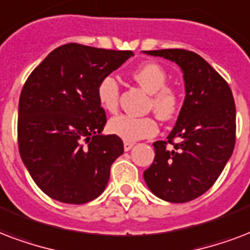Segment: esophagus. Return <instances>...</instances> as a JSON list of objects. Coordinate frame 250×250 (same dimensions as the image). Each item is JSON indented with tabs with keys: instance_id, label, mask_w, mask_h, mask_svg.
Masks as SVG:
<instances>
[{
	"instance_id": "1",
	"label": "esophagus",
	"mask_w": 250,
	"mask_h": 250,
	"mask_svg": "<svg viewBox=\"0 0 250 250\" xmlns=\"http://www.w3.org/2000/svg\"><path fill=\"white\" fill-rule=\"evenodd\" d=\"M133 146H134V143L133 142H124V150H125V151H130L131 148H133Z\"/></svg>"
}]
</instances>
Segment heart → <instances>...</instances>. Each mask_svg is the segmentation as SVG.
<instances>
[{
	"instance_id": "1",
	"label": "heart",
	"mask_w": 250,
	"mask_h": 250,
	"mask_svg": "<svg viewBox=\"0 0 250 250\" xmlns=\"http://www.w3.org/2000/svg\"><path fill=\"white\" fill-rule=\"evenodd\" d=\"M133 79L143 90L151 94V107L160 119L169 120L179 111L180 98L177 91L167 86L168 75L163 67L154 62L143 63L133 71ZM99 104L104 111L116 113L119 109L120 84L112 75L102 78L96 88ZM112 134L125 142L152 137L158 133V123L151 116L134 117L129 115L116 116L108 124Z\"/></svg>"
}]
</instances>
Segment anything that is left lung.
Instances as JSON below:
<instances>
[{
  "mask_svg": "<svg viewBox=\"0 0 250 250\" xmlns=\"http://www.w3.org/2000/svg\"><path fill=\"white\" fill-rule=\"evenodd\" d=\"M179 65L185 99L167 142L156 141L155 159L143 172L148 189L167 202H188L208 191L235 147L236 108L227 82L208 61L185 49L143 51Z\"/></svg>",
  "mask_w": 250,
  "mask_h": 250,
  "instance_id": "obj_1",
  "label": "left lung"
}]
</instances>
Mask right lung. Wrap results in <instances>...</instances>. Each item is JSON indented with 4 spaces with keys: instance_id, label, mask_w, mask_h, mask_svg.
Segmentation results:
<instances>
[{
    "instance_id": "1",
    "label": "right lung",
    "mask_w": 250,
    "mask_h": 250,
    "mask_svg": "<svg viewBox=\"0 0 250 250\" xmlns=\"http://www.w3.org/2000/svg\"><path fill=\"white\" fill-rule=\"evenodd\" d=\"M131 51L77 42L52 51L23 86L18 108L19 154L40 189L63 204L81 205L102 194L111 166L124 152L107 123L96 88Z\"/></svg>"
}]
</instances>
